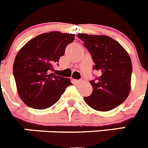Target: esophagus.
<instances>
[{"mask_svg":"<svg viewBox=\"0 0 148 148\" xmlns=\"http://www.w3.org/2000/svg\"><path fill=\"white\" fill-rule=\"evenodd\" d=\"M82 80H79V79H75V80H73V82L75 84H81L82 83Z\"/></svg>","mask_w":148,"mask_h":148,"instance_id":"obj_1","label":"esophagus"}]
</instances>
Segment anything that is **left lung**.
Masks as SVG:
<instances>
[{
    "label": "left lung",
    "mask_w": 148,
    "mask_h": 148,
    "mask_svg": "<svg viewBox=\"0 0 148 148\" xmlns=\"http://www.w3.org/2000/svg\"><path fill=\"white\" fill-rule=\"evenodd\" d=\"M92 56L93 70L100 73L90 81L92 94L84 100L92 109L108 111L117 108L127 98L133 71L131 59L116 40L108 35L78 34Z\"/></svg>",
    "instance_id": "obj_1"
}]
</instances>
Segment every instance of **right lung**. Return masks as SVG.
<instances>
[{
  "mask_svg": "<svg viewBox=\"0 0 148 148\" xmlns=\"http://www.w3.org/2000/svg\"><path fill=\"white\" fill-rule=\"evenodd\" d=\"M74 40V34L49 32L30 40L18 52L13 64V75L19 96L28 107L49 108L71 84L70 78L51 72L64 55L66 46Z\"/></svg>",
  "mask_w": 148,
  "mask_h": 148,
  "instance_id": "add662e5",
  "label": "right lung"
}]
</instances>
